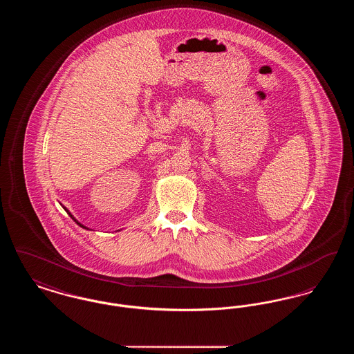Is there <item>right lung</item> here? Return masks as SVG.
Wrapping results in <instances>:
<instances>
[{
    "label": "right lung",
    "mask_w": 354,
    "mask_h": 354,
    "mask_svg": "<svg viewBox=\"0 0 354 354\" xmlns=\"http://www.w3.org/2000/svg\"><path fill=\"white\" fill-rule=\"evenodd\" d=\"M64 208H65V207H64ZM65 211H66V212H68V215H70V218H71V219L74 220V221H75V223H77V224H78V225H81V227H82V228H86V227H84V225H82V224H81V223H78V221H77V220H75V218H74V216H73V215H71V214H70V212H68V209H66V208H65Z\"/></svg>",
    "instance_id": "add662e5"
}]
</instances>
